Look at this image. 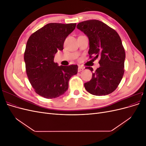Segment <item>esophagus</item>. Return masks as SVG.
Instances as JSON below:
<instances>
[{"instance_id": "34e87169", "label": "esophagus", "mask_w": 146, "mask_h": 146, "mask_svg": "<svg viewBox=\"0 0 146 146\" xmlns=\"http://www.w3.org/2000/svg\"><path fill=\"white\" fill-rule=\"evenodd\" d=\"M84 68L81 67V66H79V67L78 68V72H81L82 71V70H83Z\"/></svg>"}]
</instances>
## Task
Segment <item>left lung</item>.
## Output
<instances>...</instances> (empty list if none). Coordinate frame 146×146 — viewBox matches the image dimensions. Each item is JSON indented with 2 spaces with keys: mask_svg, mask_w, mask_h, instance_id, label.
Wrapping results in <instances>:
<instances>
[{
  "mask_svg": "<svg viewBox=\"0 0 146 146\" xmlns=\"http://www.w3.org/2000/svg\"><path fill=\"white\" fill-rule=\"evenodd\" d=\"M77 28L89 39L90 58L98 56L100 67L92 73L91 80L85 83L86 90L95 96L111 93L120 83L124 73L125 53L120 36L115 30L98 20L78 23ZM92 72L93 69L87 67Z\"/></svg>",
  "mask_w": 146,
  "mask_h": 146,
  "instance_id": "8db88e82",
  "label": "left lung"
}]
</instances>
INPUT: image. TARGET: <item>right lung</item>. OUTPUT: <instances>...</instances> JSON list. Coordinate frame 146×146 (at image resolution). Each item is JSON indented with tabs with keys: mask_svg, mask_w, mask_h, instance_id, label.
<instances>
[{
	"mask_svg": "<svg viewBox=\"0 0 146 146\" xmlns=\"http://www.w3.org/2000/svg\"><path fill=\"white\" fill-rule=\"evenodd\" d=\"M76 26V23H49L28 39L24 53L26 72L35 92L43 98L53 99L64 94L70 78L77 74V65L58 66L54 61Z\"/></svg>",
	"mask_w": 146,
	"mask_h": 146,
	"instance_id": "obj_1",
	"label": "right lung"
}]
</instances>
